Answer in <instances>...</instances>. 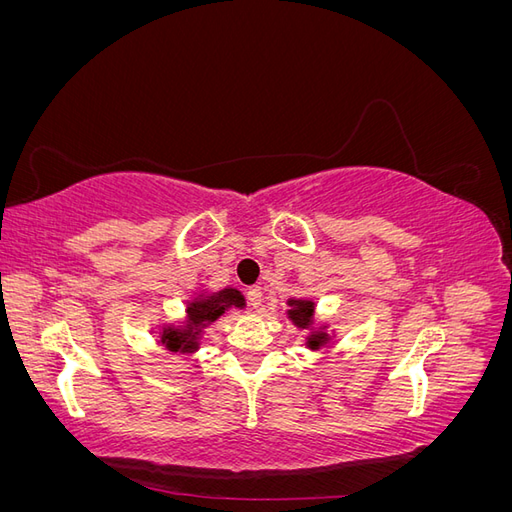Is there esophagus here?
I'll return each instance as SVG.
<instances>
[{"label": "esophagus", "instance_id": "34e87169", "mask_svg": "<svg viewBox=\"0 0 512 512\" xmlns=\"http://www.w3.org/2000/svg\"><path fill=\"white\" fill-rule=\"evenodd\" d=\"M245 299H247V303H250V307H260V303H262V288L260 286L247 288Z\"/></svg>", "mask_w": 512, "mask_h": 512}]
</instances>
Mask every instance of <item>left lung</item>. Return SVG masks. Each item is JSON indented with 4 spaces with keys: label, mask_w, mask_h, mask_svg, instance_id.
I'll use <instances>...</instances> for the list:
<instances>
[{
    "label": "left lung",
    "mask_w": 512,
    "mask_h": 512,
    "mask_svg": "<svg viewBox=\"0 0 512 512\" xmlns=\"http://www.w3.org/2000/svg\"><path fill=\"white\" fill-rule=\"evenodd\" d=\"M290 305H292V309L288 314H290L292 322H297L299 327H307L309 320H312V314H314V305L309 301H290ZM320 344H324L322 335L314 337L312 342H309V346H320Z\"/></svg>",
    "instance_id": "left-lung-1"
}]
</instances>
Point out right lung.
I'll list each match as a JSON object with an SVG mask.
<instances>
[{"label": "right lung", "instance_id": "right-lung-1", "mask_svg": "<svg viewBox=\"0 0 512 512\" xmlns=\"http://www.w3.org/2000/svg\"><path fill=\"white\" fill-rule=\"evenodd\" d=\"M228 305L243 307L241 292H237V290H224V292L215 294V297H211V299H207L203 303H192V307H190V320H192L194 327H200V324H203V322H211V320L218 318ZM192 331H194L192 327L188 331H173V329L164 331L162 339L166 342V348L168 350H175V352L177 350H183V352L194 350L196 348V342H194V335L196 333H192Z\"/></svg>", "mask_w": 512, "mask_h": 512}]
</instances>
